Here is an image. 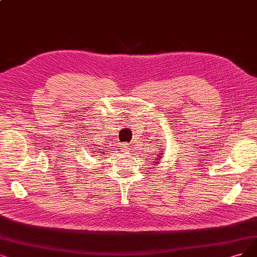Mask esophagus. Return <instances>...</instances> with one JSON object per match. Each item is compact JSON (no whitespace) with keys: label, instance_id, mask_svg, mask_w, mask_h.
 <instances>
[{"label":"esophagus","instance_id":"34e87169","mask_svg":"<svg viewBox=\"0 0 257 257\" xmlns=\"http://www.w3.org/2000/svg\"><path fill=\"white\" fill-rule=\"evenodd\" d=\"M120 149L122 150V151H125V153H130V147L127 145V144H122L121 146H120Z\"/></svg>","mask_w":257,"mask_h":257}]
</instances>
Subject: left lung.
<instances>
[{
  "instance_id": "obj_1",
  "label": "left lung",
  "mask_w": 257,
  "mask_h": 257,
  "mask_svg": "<svg viewBox=\"0 0 257 257\" xmlns=\"http://www.w3.org/2000/svg\"><path fill=\"white\" fill-rule=\"evenodd\" d=\"M162 155H163V154H162V151H160V157H156L157 159H156V161H155V163H158V162H159L158 160L161 158V156H162Z\"/></svg>"
}]
</instances>
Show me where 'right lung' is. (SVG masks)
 Listing matches in <instances>:
<instances>
[{
    "label": "right lung",
    "instance_id": "right-lung-1",
    "mask_svg": "<svg viewBox=\"0 0 257 257\" xmlns=\"http://www.w3.org/2000/svg\"><path fill=\"white\" fill-rule=\"evenodd\" d=\"M103 154H104V153H103ZM100 155H102V154H100Z\"/></svg>",
    "mask_w": 257,
    "mask_h": 257
}]
</instances>
